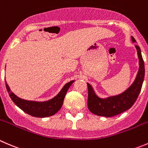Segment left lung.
I'll return each instance as SVG.
<instances>
[{"label": "left lung", "mask_w": 148, "mask_h": 148, "mask_svg": "<svg viewBox=\"0 0 148 148\" xmlns=\"http://www.w3.org/2000/svg\"><path fill=\"white\" fill-rule=\"evenodd\" d=\"M132 40L133 42H136L133 36H132ZM135 47L138 55L140 68L133 84L123 93L106 99H102L95 94L91 86L89 83H87L88 91V107L89 111L93 114L106 117L116 116L130 109L136 101L140 93L144 80L145 65L140 47L137 45Z\"/></svg>", "instance_id": "obj_1"}]
</instances>
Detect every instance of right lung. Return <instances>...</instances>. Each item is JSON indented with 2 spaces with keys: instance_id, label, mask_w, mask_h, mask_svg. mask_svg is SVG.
I'll return each mask as SVG.
<instances>
[{
  "instance_id": "obj_1",
  "label": "right lung",
  "mask_w": 148,
  "mask_h": 148,
  "mask_svg": "<svg viewBox=\"0 0 148 148\" xmlns=\"http://www.w3.org/2000/svg\"><path fill=\"white\" fill-rule=\"evenodd\" d=\"M73 83V80L65 84L63 88L61 90L56 97L52 99V100L45 102L29 101L17 97L13 92L11 91L6 81H5V87L11 99L18 107L31 116L42 118L52 116L61 109L67 91Z\"/></svg>"
}]
</instances>
